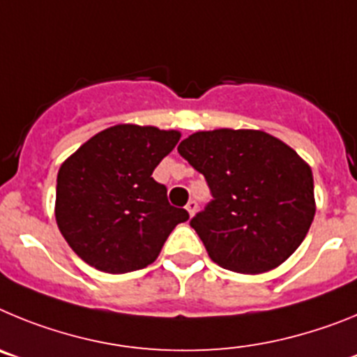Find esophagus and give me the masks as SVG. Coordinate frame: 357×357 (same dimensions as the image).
Segmentation results:
<instances>
[{
    "label": "esophagus",
    "mask_w": 357,
    "mask_h": 357,
    "mask_svg": "<svg viewBox=\"0 0 357 357\" xmlns=\"http://www.w3.org/2000/svg\"><path fill=\"white\" fill-rule=\"evenodd\" d=\"M197 207L198 204L195 200H189L188 202V206H185V211L189 213V216H195V213H197Z\"/></svg>",
    "instance_id": "esophagus-1"
}]
</instances>
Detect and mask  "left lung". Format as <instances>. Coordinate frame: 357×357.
Returning a JSON list of instances; mask_svg holds the SVG:
<instances>
[{"label":"left lung","mask_w":357,"mask_h":357,"mask_svg":"<svg viewBox=\"0 0 357 357\" xmlns=\"http://www.w3.org/2000/svg\"><path fill=\"white\" fill-rule=\"evenodd\" d=\"M178 153L206 176L213 200L191 220L211 259L238 273L270 272L313 223L309 164L263 130L195 132Z\"/></svg>","instance_id":"1"}]
</instances>
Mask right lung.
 Wrapping results in <instances>:
<instances>
[{"instance_id":"1","label":"right lung","mask_w":357,"mask_h":357,"mask_svg":"<svg viewBox=\"0 0 357 357\" xmlns=\"http://www.w3.org/2000/svg\"><path fill=\"white\" fill-rule=\"evenodd\" d=\"M181 132L116 125L93 135L56 175V225L73 252L105 273H127L157 259L185 209L169 206L153 169Z\"/></svg>"}]
</instances>
